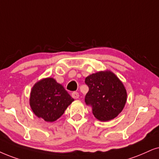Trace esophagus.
Returning a JSON list of instances; mask_svg holds the SVG:
<instances>
[{"label":"esophagus","mask_w":159,"mask_h":159,"mask_svg":"<svg viewBox=\"0 0 159 159\" xmlns=\"http://www.w3.org/2000/svg\"><path fill=\"white\" fill-rule=\"evenodd\" d=\"M71 95H72V97L74 98V99H77V98H78V97H79V94H78V92H72Z\"/></svg>","instance_id":"1"}]
</instances>
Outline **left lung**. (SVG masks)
<instances>
[{"instance_id":"left-lung-1","label":"left lung","mask_w":159,"mask_h":159,"mask_svg":"<svg viewBox=\"0 0 159 159\" xmlns=\"http://www.w3.org/2000/svg\"><path fill=\"white\" fill-rule=\"evenodd\" d=\"M89 92L85 102L92 106L94 116L100 121L115 118L122 111L127 93L120 79L110 71H101L86 78Z\"/></svg>"}]
</instances>
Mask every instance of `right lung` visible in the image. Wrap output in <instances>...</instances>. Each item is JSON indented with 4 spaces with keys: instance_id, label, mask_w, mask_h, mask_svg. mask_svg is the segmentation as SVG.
Segmentation results:
<instances>
[{
    "instance_id": "obj_1",
    "label": "right lung",
    "mask_w": 159,
    "mask_h": 159,
    "mask_svg": "<svg viewBox=\"0 0 159 159\" xmlns=\"http://www.w3.org/2000/svg\"><path fill=\"white\" fill-rule=\"evenodd\" d=\"M74 100L63 86L48 78L38 81L32 88L30 106L38 117L53 122L61 116Z\"/></svg>"
}]
</instances>
